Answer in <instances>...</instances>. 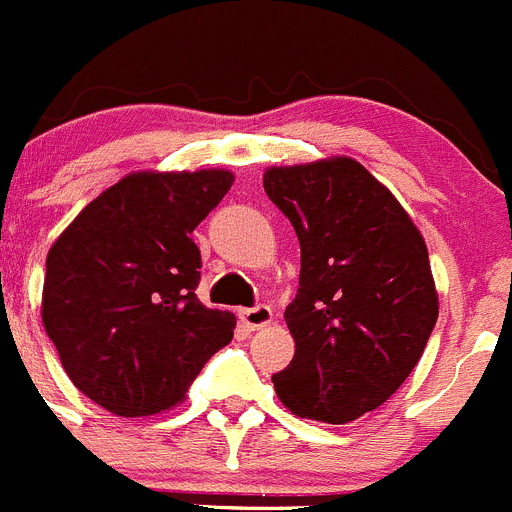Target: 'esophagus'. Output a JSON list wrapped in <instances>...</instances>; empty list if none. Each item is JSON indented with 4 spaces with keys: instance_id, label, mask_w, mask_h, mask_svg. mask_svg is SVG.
Wrapping results in <instances>:
<instances>
[{
    "instance_id": "esophagus-1",
    "label": "esophagus",
    "mask_w": 512,
    "mask_h": 512,
    "mask_svg": "<svg viewBox=\"0 0 512 512\" xmlns=\"http://www.w3.org/2000/svg\"><path fill=\"white\" fill-rule=\"evenodd\" d=\"M241 321L246 329L256 332V329H264V326H269L274 321V311L266 304L253 306V309H241Z\"/></svg>"
}]
</instances>
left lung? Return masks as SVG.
Here are the masks:
<instances>
[{"label":"left lung","mask_w":512,"mask_h":512,"mask_svg":"<svg viewBox=\"0 0 512 512\" xmlns=\"http://www.w3.org/2000/svg\"><path fill=\"white\" fill-rule=\"evenodd\" d=\"M264 188L301 243L299 291L284 311L296 352L271 382L294 415L347 425L397 392L435 329L425 238L347 155L274 165Z\"/></svg>","instance_id":"obj_1"}]
</instances>
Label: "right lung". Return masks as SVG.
Listing matches in <instances>:
<instances>
[{
	"mask_svg": "<svg viewBox=\"0 0 512 512\" xmlns=\"http://www.w3.org/2000/svg\"><path fill=\"white\" fill-rule=\"evenodd\" d=\"M231 183L221 168L130 173L52 243L42 324L72 384L107 412L170 410L233 339L236 316L198 301L191 238Z\"/></svg>",
	"mask_w": 512,
	"mask_h": 512,
	"instance_id": "1",
	"label": "right lung"
}]
</instances>
